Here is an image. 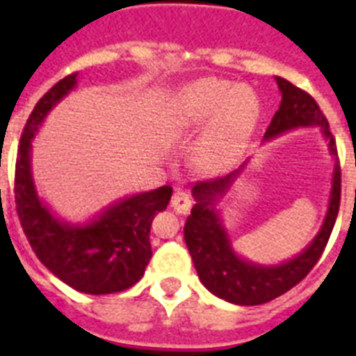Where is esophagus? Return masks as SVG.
<instances>
[{"instance_id":"esophagus-1","label":"esophagus","mask_w":356,"mask_h":356,"mask_svg":"<svg viewBox=\"0 0 356 356\" xmlns=\"http://www.w3.org/2000/svg\"><path fill=\"white\" fill-rule=\"evenodd\" d=\"M172 207L179 214H186L192 209V195L184 190H175L172 195Z\"/></svg>"}]
</instances>
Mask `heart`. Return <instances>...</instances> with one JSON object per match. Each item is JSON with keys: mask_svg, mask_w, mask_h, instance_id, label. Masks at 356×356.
Here are the masks:
<instances>
[{"mask_svg": "<svg viewBox=\"0 0 356 356\" xmlns=\"http://www.w3.org/2000/svg\"><path fill=\"white\" fill-rule=\"evenodd\" d=\"M260 116V99L248 85L207 77L190 83L175 99V123L194 129L211 120L195 144V162L218 172L233 166L248 147Z\"/></svg>", "mask_w": 356, "mask_h": 356, "instance_id": "b5f03b06", "label": "heart"}]
</instances>
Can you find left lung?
Instances as JSON below:
<instances>
[{
	"instance_id": "left-lung-1",
	"label": "left lung",
	"mask_w": 356,
	"mask_h": 356,
	"mask_svg": "<svg viewBox=\"0 0 356 356\" xmlns=\"http://www.w3.org/2000/svg\"><path fill=\"white\" fill-rule=\"evenodd\" d=\"M275 79L282 94L281 107L271 120L270 127L266 129L264 138H275L281 133H286L296 127L320 125L321 133L329 142L331 155L338 159L337 142L329 129V122L321 113V108L318 107L314 97L310 96L309 92L293 86L290 81L282 77H275ZM243 166L245 162L225 177L197 181L194 184L192 194H194L195 205L184 223V242L192 254L197 275L207 290L229 303L249 307V305L268 303L271 299L288 292L290 288L303 281L305 277L309 275V271L314 268L316 262L320 260L337 222L338 209H340L342 173H340V164H334L331 197H329L325 220H323L320 233L303 249V253H299L298 257L282 264L260 266L242 259L234 251L216 211V203L227 194V190L233 186L234 179L240 175Z\"/></svg>"
}]
</instances>
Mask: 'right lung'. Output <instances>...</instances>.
<instances>
[{
  "mask_svg": "<svg viewBox=\"0 0 356 356\" xmlns=\"http://www.w3.org/2000/svg\"><path fill=\"white\" fill-rule=\"evenodd\" d=\"M66 75L40 97L19 140L14 201L19 223L38 260L77 292L103 296L127 290L142 279L151 259L149 231L156 212L164 211L172 186L131 195L85 223L70 225L49 212L36 195L31 173V140L47 113L77 85Z\"/></svg>",
  "mask_w": 356,
  "mask_h": 356,
  "instance_id": "1",
  "label": "right lung"
}]
</instances>
